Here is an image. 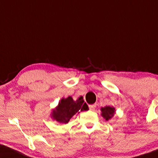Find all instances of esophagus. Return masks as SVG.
<instances>
[{
    "label": "esophagus",
    "instance_id": "obj_1",
    "mask_svg": "<svg viewBox=\"0 0 158 158\" xmlns=\"http://www.w3.org/2000/svg\"><path fill=\"white\" fill-rule=\"evenodd\" d=\"M96 107V104H90V105H89V108H90V110H95V108Z\"/></svg>",
    "mask_w": 158,
    "mask_h": 158
}]
</instances>
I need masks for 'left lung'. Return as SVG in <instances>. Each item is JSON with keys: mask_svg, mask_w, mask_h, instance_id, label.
I'll list each match as a JSON object with an SVG mask.
<instances>
[{"mask_svg": "<svg viewBox=\"0 0 158 158\" xmlns=\"http://www.w3.org/2000/svg\"><path fill=\"white\" fill-rule=\"evenodd\" d=\"M101 111H102V117H103L106 121H108L109 119L112 118V117L114 115V113H115V108L113 107H110V106H106V107L101 108Z\"/></svg>", "mask_w": 158, "mask_h": 158, "instance_id": "left-lung-1", "label": "left lung"}]
</instances>
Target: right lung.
I'll return each mask as SVG.
<instances>
[{"label":"right lung","instance_id":"1","mask_svg":"<svg viewBox=\"0 0 158 158\" xmlns=\"http://www.w3.org/2000/svg\"><path fill=\"white\" fill-rule=\"evenodd\" d=\"M88 106L83 100L82 96L74 101L71 96L62 98L58 106L53 110L51 118L60 123H66L76 113L88 110Z\"/></svg>","mask_w":158,"mask_h":158}]
</instances>
